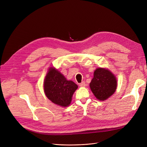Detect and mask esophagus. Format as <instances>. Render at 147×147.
Returning <instances> with one entry per match:
<instances>
[{"label":"esophagus","instance_id":"obj_1","mask_svg":"<svg viewBox=\"0 0 147 147\" xmlns=\"http://www.w3.org/2000/svg\"><path fill=\"white\" fill-rule=\"evenodd\" d=\"M86 83H85V82L84 81H83V82H82V83H81L80 84V87H85L86 86Z\"/></svg>","mask_w":147,"mask_h":147}]
</instances>
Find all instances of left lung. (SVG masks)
Returning <instances> with one entry per match:
<instances>
[{"label": "left lung", "instance_id": "left-lung-1", "mask_svg": "<svg viewBox=\"0 0 147 147\" xmlns=\"http://www.w3.org/2000/svg\"><path fill=\"white\" fill-rule=\"evenodd\" d=\"M90 87L97 99L105 101L116 91L117 80L115 76L109 69L98 68L94 72Z\"/></svg>", "mask_w": 147, "mask_h": 147}]
</instances>
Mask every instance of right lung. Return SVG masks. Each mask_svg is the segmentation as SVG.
<instances>
[{
    "label": "right lung",
    "mask_w": 147,
    "mask_h": 147,
    "mask_svg": "<svg viewBox=\"0 0 147 147\" xmlns=\"http://www.w3.org/2000/svg\"><path fill=\"white\" fill-rule=\"evenodd\" d=\"M78 86L72 81H68L58 70L50 67L44 81L46 96L52 102L61 107H67Z\"/></svg>",
    "instance_id": "1"
}]
</instances>
